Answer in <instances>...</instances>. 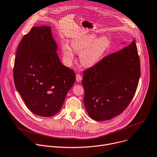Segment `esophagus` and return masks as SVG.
<instances>
[{
  "mask_svg": "<svg viewBox=\"0 0 157 157\" xmlns=\"http://www.w3.org/2000/svg\"><path fill=\"white\" fill-rule=\"evenodd\" d=\"M76 81L78 82H79L82 80V76L79 74H76Z\"/></svg>",
  "mask_w": 157,
  "mask_h": 157,
  "instance_id": "obj_1",
  "label": "esophagus"
}]
</instances>
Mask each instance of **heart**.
<instances>
[{"label": "heart", "instance_id": "1", "mask_svg": "<svg viewBox=\"0 0 157 157\" xmlns=\"http://www.w3.org/2000/svg\"><path fill=\"white\" fill-rule=\"evenodd\" d=\"M111 45V41L106 36L97 38L95 34H90L75 38L71 41V46L66 42L62 43V52L65 63L71 65L75 59V53H79V60L85 67L96 65L104 57Z\"/></svg>", "mask_w": 157, "mask_h": 157}]
</instances>
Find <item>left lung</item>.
Instances as JSON below:
<instances>
[{"label":"left lung","mask_w":157,"mask_h":157,"mask_svg":"<svg viewBox=\"0 0 157 157\" xmlns=\"http://www.w3.org/2000/svg\"><path fill=\"white\" fill-rule=\"evenodd\" d=\"M140 75L135 39L83 71L84 103L89 117L105 121L120 115L132 100Z\"/></svg>","instance_id":"obj_1"}]
</instances>
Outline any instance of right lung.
<instances>
[{
	"label": "right lung",
	"instance_id": "right-lung-1",
	"mask_svg": "<svg viewBox=\"0 0 157 157\" xmlns=\"http://www.w3.org/2000/svg\"><path fill=\"white\" fill-rule=\"evenodd\" d=\"M50 26H34L17 50L13 79L17 91L33 113L54 116L61 109L76 75L63 65Z\"/></svg>",
	"mask_w": 157,
	"mask_h": 157
}]
</instances>
